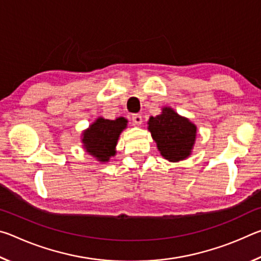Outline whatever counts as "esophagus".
<instances>
[{"label": "esophagus", "instance_id": "esophagus-1", "mask_svg": "<svg viewBox=\"0 0 261 261\" xmlns=\"http://www.w3.org/2000/svg\"><path fill=\"white\" fill-rule=\"evenodd\" d=\"M132 122H134L136 125H140L141 122H143V116H141L140 114H134L132 115Z\"/></svg>", "mask_w": 261, "mask_h": 261}]
</instances>
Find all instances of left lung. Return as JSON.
<instances>
[{"mask_svg": "<svg viewBox=\"0 0 261 261\" xmlns=\"http://www.w3.org/2000/svg\"><path fill=\"white\" fill-rule=\"evenodd\" d=\"M148 130L161 155L167 160H184L191 153L197 127L171 108H163L162 114L149 118Z\"/></svg>", "mask_w": 261, "mask_h": 261, "instance_id": "left-lung-1", "label": "left lung"}]
</instances>
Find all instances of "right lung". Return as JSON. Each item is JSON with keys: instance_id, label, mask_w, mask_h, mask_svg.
<instances>
[{"instance_id": "add662e5", "label": "right lung", "mask_w": 261, "mask_h": 261, "mask_svg": "<svg viewBox=\"0 0 261 261\" xmlns=\"http://www.w3.org/2000/svg\"><path fill=\"white\" fill-rule=\"evenodd\" d=\"M127 121L120 117L115 121L98 118L90 129L84 132L83 143L86 151L101 162H106L115 155V146L123 129L126 127Z\"/></svg>"}]
</instances>
